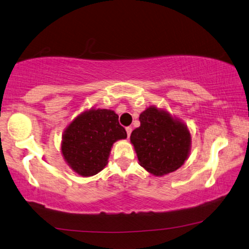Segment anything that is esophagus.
<instances>
[{"mask_svg":"<svg viewBox=\"0 0 249 249\" xmlns=\"http://www.w3.org/2000/svg\"><path fill=\"white\" fill-rule=\"evenodd\" d=\"M126 133H127V136H128V137L131 136V133H132V127H129V126H128V127H126Z\"/></svg>","mask_w":249,"mask_h":249,"instance_id":"esophagus-1","label":"esophagus"}]
</instances>
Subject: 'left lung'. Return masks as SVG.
Wrapping results in <instances>:
<instances>
[{
	"label": "left lung",
	"mask_w": 249,
	"mask_h": 249,
	"mask_svg": "<svg viewBox=\"0 0 249 249\" xmlns=\"http://www.w3.org/2000/svg\"><path fill=\"white\" fill-rule=\"evenodd\" d=\"M141 126L131 134L142 166L156 176L168 174L186 160L191 134L169 114L149 107L140 115Z\"/></svg>",
	"instance_id": "1"
}]
</instances>
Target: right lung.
Listing matches in <instances>:
<instances>
[{"instance_id": "obj_1", "label": "right lung", "mask_w": 249, "mask_h": 249, "mask_svg": "<svg viewBox=\"0 0 249 249\" xmlns=\"http://www.w3.org/2000/svg\"><path fill=\"white\" fill-rule=\"evenodd\" d=\"M126 137L117 114L110 109H90L70 124L63 136L62 153L77 174L92 176L106 166L114 142Z\"/></svg>"}]
</instances>
